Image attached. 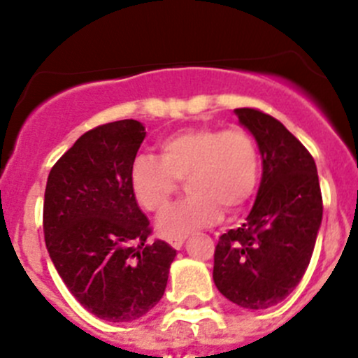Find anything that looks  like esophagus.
I'll return each instance as SVG.
<instances>
[{"label":"esophagus","mask_w":358,"mask_h":358,"mask_svg":"<svg viewBox=\"0 0 358 358\" xmlns=\"http://www.w3.org/2000/svg\"><path fill=\"white\" fill-rule=\"evenodd\" d=\"M185 239H187V236H178V237H169L168 239V243L171 244L173 248L175 249H180L183 246V243H185Z\"/></svg>","instance_id":"obj_1"}]
</instances>
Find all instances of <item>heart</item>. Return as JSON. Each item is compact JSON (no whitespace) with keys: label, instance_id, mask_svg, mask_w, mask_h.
I'll return each mask as SVG.
<instances>
[{"label":"heart","instance_id":"obj_1","mask_svg":"<svg viewBox=\"0 0 358 358\" xmlns=\"http://www.w3.org/2000/svg\"><path fill=\"white\" fill-rule=\"evenodd\" d=\"M161 159L140 154L129 166L135 201L149 213H161L185 182L189 199L173 206L157 220L162 236L178 237L213 225L222 209L236 215L255 194L259 154L244 129L189 128L159 143Z\"/></svg>","mask_w":358,"mask_h":358}]
</instances>
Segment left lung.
<instances>
[{
  "label": "left lung",
  "instance_id": "1",
  "mask_svg": "<svg viewBox=\"0 0 358 358\" xmlns=\"http://www.w3.org/2000/svg\"><path fill=\"white\" fill-rule=\"evenodd\" d=\"M255 136L263 175L246 222L220 237L213 280L236 305L263 310L291 294L308 268L322 223V194L308 150L272 115L236 109Z\"/></svg>",
  "mask_w": 358,
  "mask_h": 358
}]
</instances>
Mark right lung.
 <instances>
[{
	"label": "right lung",
	"mask_w": 358,
	"mask_h": 358,
	"mask_svg": "<svg viewBox=\"0 0 358 358\" xmlns=\"http://www.w3.org/2000/svg\"><path fill=\"white\" fill-rule=\"evenodd\" d=\"M145 135L135 119L90 129L46 182L43 229L50 258L71 294L109 322H129L152 310L176 256L164 241H147L149 220L129 187V166Z\"/></svg>",
	"instance_id": "1"
}]
</instances>
